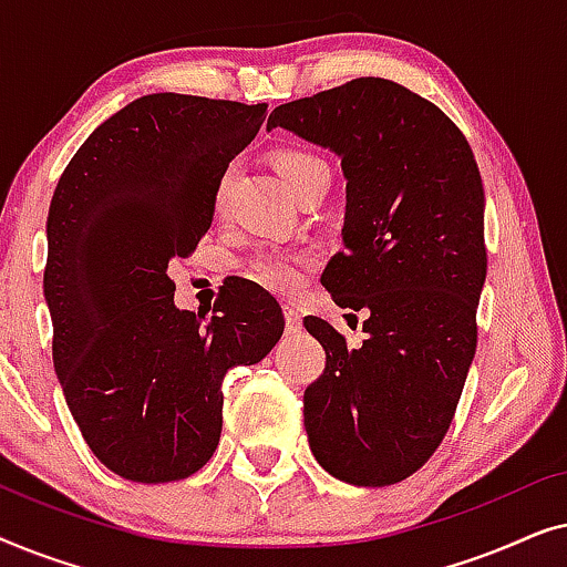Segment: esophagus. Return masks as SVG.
Segmentation results:
<instances>
[{"mask_svg":"<svg viewBox=\"0 0 567 567\" xmlns=\"http://www.w3.org/2000/svg\"><path fill=\"white\" fill-rule=\"evenodd\" d=\"M284 317H286V332H297V330H301V315H299L297 307L286 305V307H284Z\"/></svg>","mask_w":567,"mask_h":567,"instance_id":"esophagus-1","label":"esophagus"}]
</instances>
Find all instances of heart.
<instances>
[{"label":"heart","instance_id":"heart-1","mask_svg":"<svg viewBox=\"0 0 567 567\" xmlns=\"http://www.w3.org/2000/svg\"><path fill=\"white\" fill-rule=\"evenodd\" d=\"M274 165L278 175L284 177V183L289 185L293 196L305 188V185L317 175H330L328 165H324L322 157H317L315 152L297 150V146H289V150H278L274 154ZM224 200V183L216 190V206H221ZM309 266L307 255H289V252H266L260 255L258 260L252 262L250 274L255 281L266 289L276 293H293L299 291L301 281H305V270Z\"/></svg>","mask_w":567,"mask_h":567}]
</instances>
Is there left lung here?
Instances as JSON below:
<instances>
[{
    "instance_id": "obj_1",
    "label": "left lung",
    "mask_w": 567,
    "mask_h": 567,
    "mask_svg": "<svg viewBox=\"0 0 567 567\" xmlns=\"http://www.w3.org/2000/svg\"><path fill=\"white\" fill-rule=\"evenodd\" d=\"M276 126L340 157L346 250L322 284L338 307L369 315L359 348L320 317L305 320L324 348L305 390L309 449L343 483L394 485L444 441L475 359L483 177L456 123L382 76L278 105Z\"/></svg>"
}]
</instances>
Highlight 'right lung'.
Segmentation results:
<instances>
[{
    "label": "right lung",
    "mask_w": 567,
    "mask_h": 567,
    "mask_svg": "<svg viewBox=\"0 0 567 567\" xmlns=\"http://www.w3.org/2000/svg\"><path fill=\"white\" fill-rule=\"evenodd\" d=\"M266 111L144 95L92 131L53 190V367L92 454L131 483L204 467L221 436L224 374L266 359L284 332L268 293L237 284L208 317L177 309L167 276L212 227L221 177Z\"/></svg>",
    "instance_id": "1"
}]
</instances>
